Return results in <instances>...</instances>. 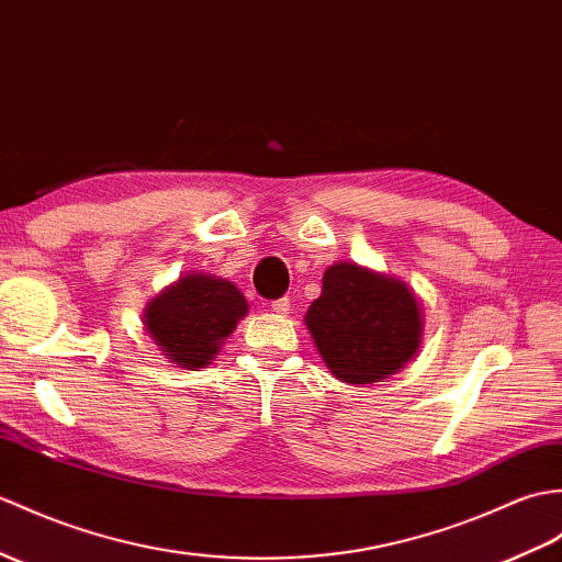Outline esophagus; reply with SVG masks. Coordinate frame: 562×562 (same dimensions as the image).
<instances>
[{
    "instance_id": "34e87169",
    "label": "esophagus",
    "mask_w": 562,
    "mask_h": 562,
    "mask_svg": "<svg viewBox=\"0 0 562 562\" xmlns=\"http://www.w3.org/2000/svg\"><path fill=\"white\" fill-rule=\"evenodd\" d=\"M270 308L276 311V313H290V299H286V296L272 299V302H270Z\"/></svg>"
}]
</instances>
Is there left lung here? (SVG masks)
I'll use <instances>...</instances> for the list:
<instances>
[{"label": "left lung", "mask_w": 562, "mask_h": 562, "mask_svg": "<svg viewBox=\"0 0 562 562\" xmlns=\"http://www.w3.org/2000/svg\"><path fill=\"white\" fill-rule=\"evenodd\" d=\"M306 325L330 373L351 385L397 373L422 337L419 302L407 284L355 263L325 270Z\"/></svg>", "instance_id": "8db88e82"}]
</instances>
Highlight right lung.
<instances>
[{
    "label": "right lung",
    "mask_w": 562,
    "mask_h": 562,
    "mask_svg": "<svg viewBox=\"0 0 562 562\" xmlns=\"http://www.w3.org/2000/svg\"><path fill=\"white\" fill-rule=\"evenodd\" d=\"M246 313L244 294L227 280L211 276L181 278L146 308V330L167 359L184 369H201Z\"/></svg>",
    "instance_id": "add662e5"
}]
</instances>
